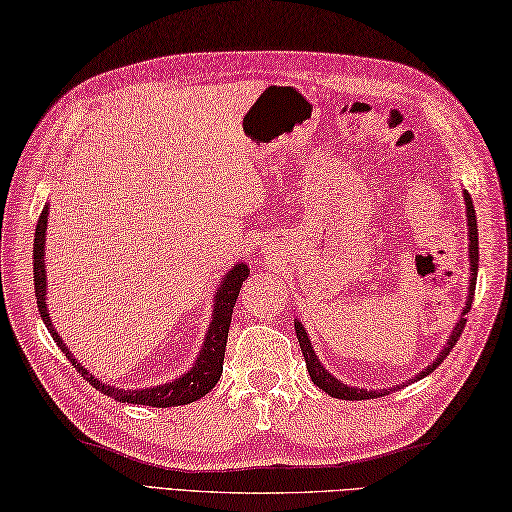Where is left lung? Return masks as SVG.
<instances>
[{"label":"left lung","mask_w":512,"mask_h":512,"mask_svg":"<svg viewBox=\"0 0 512 512\" xmlns=\"http://www.w3.org/2000/svg\"><path fill=\"white\" fill-rule=\"evenodd\" d=\"M464 202H466V223H468V260H470V281H468V296H466V305L464 310H461V316L457 325L452 327V332L448 336L446 345H443V350L437 354V359L432 361L428 368H423L414 379L410 381H417V379H423V376H428L432 370L439 368V363L446 359V356L450 354L452 345H457L461 332H464L466 327V314L470 312V305H472V298H475V285H477V267H479V238H477V216H475V207H472V200H470V194L468 191H464ZM294 330H296V339L298 343H301V350H303V356H305V365H307V372H310L312 381L321 388L323 392L330 394V397L334 399H345V401H361V399H374V397H383V394H390L392 390L401 388V385H397V388L390 390H368V388H356V385H347L343 383L341 379H336L334 374L327 372L323 368L321 359H318L314 347H312V341H310V334H307V330L303 327L301 321H294Z\"/></svg>","instance_id":"1"}]
</instances>
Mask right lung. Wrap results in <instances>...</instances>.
<instances>
[{
  "label": "right lung",
  "mask_w": 512,
  "mask_h": 512,
  "mask_svg": "<svg viewBox=\"0 0 512 512\" xmlns=\"http://www.w3.org/2000/svg\"><path fill=\"white\" fill-rule=\"evenodd\" d=\"M48 202L42 209V216L37 220L35 227V243H33V281H35V296H37V307H40V316L46 325V330L51 332L53 341L57 347L64 352L66 359L73 363V368L86 376L95 390H100L106 397H111L120 403H138V406H153V408H171V406H185V403H194L200 397L214 388L218 383L220 374H223V359H225V347H227V334H229V323H231V312H234L236 298L240 292V285H243L245 278L249 276V267L245 263H236L225 274V278H220V285L214 294V312H211V321L207 327L205 341H202L200 352L196 356V361L191 368L171 379L169 383H160V385H151V388H138V390H124L118 388V385L104 383L98 376L91 374L84 365L75 359L71 354L69 345L62 341V336L57 334V330L51 323V316H48V307H46V263H44V254H46V227H48Z\"/></svg>",
  "instance_id": "1"
}]
</instances>
